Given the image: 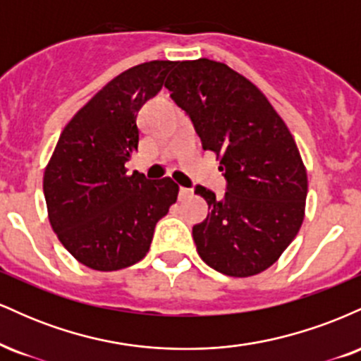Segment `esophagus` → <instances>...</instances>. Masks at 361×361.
<instances>
[{
    "label": "esophagus",
    "instance_id": "1",
    "mask_svg": "<svg viewBox=\"0 0 361 361\" xmlns=\"http://www.w3.org/2000/svg\"><path fill=\"white\" fill-rule=\"evenodd\" d=\"M193 195V190L190 188H180V200H185V198H190Z\"/></svg>",
    "mask_w": 361,
    "mask_h": 361
}]
</instances>
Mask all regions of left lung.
I'll list each match as a JSON object with an SVG mask.
<instances>
[{
  "label": "left lung",
  "instance_id": "left-lung-1",
  "mask_svg": "<svg viewBox=\"0 0 361 361\" xmlns=\"http://www.w3.org/2000/svg\"><path fill=\"white\" fill-rule=\"evenodd\" d=\"M164 86L227 180L222 200L205 186L195 190L210 209L193 226L198 255L227 276L258 275L304 222L307 171L295 139L263 91L224 62H176Z\"/></svg>",
  "mask_w": 361,
  "mask_h": 361
}]
</instances>
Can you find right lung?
<instances>
[{
  "mask_svg": "<svg viewBox=\"0 0 361 361\" xmlns=\"http://www.w3.org/2000/svg\"><path fill=\"white\" fill-rule=\"evenodd\" d=\"M175 61L127 69L74 114L44 171V195L54 233L81 264L117 271L147 255L154 227L176 204L171 178L127 175L137 151V114L164 86Z\"/></svg>",
  "mask_w": 361,
  "mask_h": 361,
  "instance_id": "right-lung-1",
  "label": "right lung"
}]
</instances>
